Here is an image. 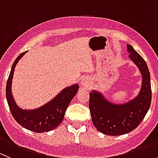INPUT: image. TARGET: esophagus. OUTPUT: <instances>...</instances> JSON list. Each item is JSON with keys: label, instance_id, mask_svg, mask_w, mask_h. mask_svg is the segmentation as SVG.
Segmentation results:
<instances>
[{"label": "esophagus", "instance_id": "34e87169", "mask_svg": "<svg viewBox=\"0 0 158 158\" xmlns=\"http://www.w3.org/2000/svg\"><path fill=\"white\" fill-rule=\"evenodd\" d=\"M82 85H84V86H87V85H88V84H89V82L87 80H82Z\"/></svg>", "mask_w": 158, "mask_h": 158}]
</instances>
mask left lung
Wrapping results in <instances>:
<instances>
[{
  "instance_id": "1",
  "label": "left lung",
  "mask_w": 158,
  "mask_h": 158,
  "mask_svg": "<svg viewBox=\"0 0 158 158\" xmlns=\"http://www.w3.org/2000/svg\"><path fill=\"white\" fill-rule=\"evenodd\" d=\"M129 57L142 75V85L135 98L123 105L109 102L96 91L89 93V107L93 125L98 131L107 135L128 133L140 125L145 117L151 102V76L148 65L131 45H127Z\"/></svg>"
}]
</instances>
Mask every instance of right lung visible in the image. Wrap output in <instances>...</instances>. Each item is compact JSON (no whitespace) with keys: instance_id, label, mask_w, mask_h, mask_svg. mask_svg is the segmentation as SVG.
Listing matches in <instances>:
<instances>
[{"instance_id":"add662e5","label":"right lung","mask_w":158,"mask_h":158,"mask_svg":"<svg viewBox=\"0 0 158 158\" xmlns=\"http://www.w3.org/2000/svg\"><path fill=\"white\" fill-rule=\"evenodd\" d=\"M26 52L20 53L12 65L6 85V97L13 117L22 127L32 131L42 133L59 126L63 122L65 113L70 102L76 95L79 85L75 84L63 89L52 101L35 110H23L16 105L11 93V82L14 68Z\"/></svg>"}]
</instances>
